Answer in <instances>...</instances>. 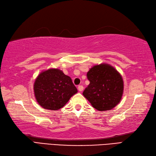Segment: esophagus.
<instances>
[{"label":"esophagus","instance_id":"1","mask_svg":"<svg viewBox=\"0 0 156 156\" xmlns=\"http://www.w3.org/2000/svg\"><path fill=\"white\" fill-rule=\"evenodd\" d=\"M78 90L79 91H82L83 90V85H79L78 86Z\"/></svg>","mask_w":156,"mask_h":156}]
</instances>
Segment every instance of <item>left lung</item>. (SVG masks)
Listing matches in <instances>:
<instances>
[{"label":"left lung","mask_w":156,"mask_h":156,"mask_svg":"<svg viewBox=\"0 0 156 156\" xmlns=\"http://www.w3.org/2000/svg\"><path fill=\"white\" fill-rule=\"evenodd\" d=\"M89 85L83 95L100 112L112 109L119 104L123 93L122 75L112 65H97L87 73Z\"/></svg>","instance_id":"left-lung-1"}]
</instances>
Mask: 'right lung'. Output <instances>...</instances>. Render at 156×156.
Wrapping results in <instances>:
<instances>
[{
  "instance_id": "1",
  "label": "right lung",
  "mask_w": 156,
  "mask_h": 156,
  "mask_svg": "<svg viewBox=\"0 0 156 156\" xmlns=\"http://www.w3.org/2000/svg\"><path fill=\"white\" fill-rule=\"evenodd\" d=\"M34 93L37 101L44 109L58 110L77 93L70 77L58 69L42 71L34 83Z\"/></svg>"
}]
</instances>
